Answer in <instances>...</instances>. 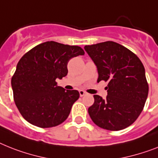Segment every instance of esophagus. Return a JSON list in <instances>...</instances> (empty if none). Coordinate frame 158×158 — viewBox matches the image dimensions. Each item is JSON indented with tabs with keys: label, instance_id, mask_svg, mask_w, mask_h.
Returning a JSON list of instances; mask_svg holds the SVG:
<instances>
[{
	"label": "esophagus",
	"instance_id": "34e87169",
	"mask_svg": "<svg viewBox=\"0 0 158 158\" xmlns=\"http://www.w3.org/2000/svg\"><path fill=\"white\" fill-rule=\"evenodd\" d=\"M79 94H80L81 97H83L84 95H85V94H86V93H85L84 90H80V91H79Z\"/></svg>",
	"mask_w": 158,
	"mask_h": 158
}]
</instances>
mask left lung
Returning a JSON list of instances; mask_svg holds the SVG:
<instances>
[{
  "label": "left lung",
  "mask_w": 158,
  "mask_h": 158,
  "mask_svg": "<svg viewBox=\"0 0 158 158\" xmlns=\"http://www.w3.org/2000/svg\"><path fill=\"white\" fill-rule=\"evenodd\" d=\"M85 50L97 66L98 82L108 81L105 100L94 95V102L88 109L91 119L110 131L126 128L139 117L148 97L144 65L136 55L114 42L85 46Z\"/></svg>",
  "instance_id": "left-lung-1"
}]
</instances>
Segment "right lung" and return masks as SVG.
<instances>
[{"label": "right lung", "instance_id": "right-lung-1", "mask_svg": "<svg viewBox=\"0 0 158 158\" xmlns=\"http://www.w3.org/2000/svg\"><path fill=\"white\" fill-rule=\"evenodd\" d=\"M85 54L78 46L48 41L35 46L18 61L12 77L14 99L23 118L36 127L60 124L79 98L77 90H65L57 78L68 73L70 59Z\"/></svg>", "mask_w": 158, "mask_h": 158}]
</instances>
